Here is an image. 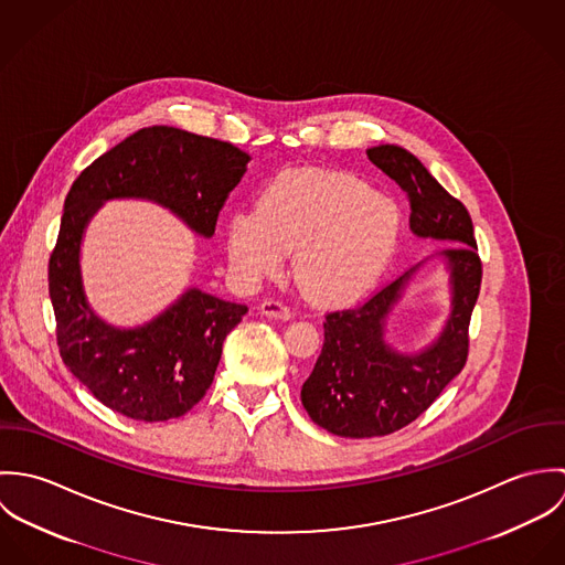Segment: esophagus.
Returning a JSON list of instances; mask_svg holds the SVG:
<instances>
[{"label":"esophagus","mask_w":565,"mask_h":565,"mask_svg":"<svg viewBox=\"0 0 565 565\" xmlns=\"http://www.w3.org/2000/svg\"><path fill=\"white\" fill-rule=\"evenodd\" d=\"M260 313L267 316V318H274V320H289L291 318V309L278 300H265L260 302Z\"/></svg>","instance_id":"1"}]
</instances>
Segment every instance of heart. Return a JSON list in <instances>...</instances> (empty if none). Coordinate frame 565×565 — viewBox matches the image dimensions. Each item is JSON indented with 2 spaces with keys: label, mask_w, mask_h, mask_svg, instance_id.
I'll list each match as a JSON object with an SVG mask.
<instances>
[{
  "label": "heart",
  "mask_w": 565,
  "mask_h": 565,
  "mask_svg": "<svg viewBox=\"0 0 565 565\" xmlns=\"http://www.w3.org/2000/svg\"><path fill=\"white\" fill-rule=\"evenodd\" d=\"M396 202L365 180L328 169L276 175L256 211H239L226 231L235 274L254 282L276 274L289 249L300 289L323 302L361 296L385 274L401 239Z\"/></svg>",
  "instance_id": "b5f03b06"
}]
</instances>
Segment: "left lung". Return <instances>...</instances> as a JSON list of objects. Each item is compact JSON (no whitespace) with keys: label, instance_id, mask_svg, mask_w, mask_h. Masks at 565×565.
I'll return each instance as SVG.
<instances>
[{"label":"left lung","instance_id":"obj_1","mask_svg":"<svg viewBox=\"0 0 565 565\" xmlns=\"http://www.w3.org/2000/svg\"><path fill=\"white\" fill-rule=\"evenodd\" d=\"M367 159L408 195L413 235L457 245L439 252L450 276L452 311L441 334L424 350L401 354L385 341L387 316L419 265L365 302L326 313L322 354L300 398L318 426L352 439L401 430L463 370L470 350L468 328L483 278L468 209L404 148H370Z\"/></svg>","mask_w":565,"mask_h":565}]
</instances>
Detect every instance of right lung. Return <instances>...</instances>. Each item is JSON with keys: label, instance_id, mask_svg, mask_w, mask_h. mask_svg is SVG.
I'll return each mask as SVG.
<instances>
[{"label": "right lung", "instance_id": "1", "mask_svg": "<svg viewBox=\"0 0 565 565\" xmlns=\"http://www.w3.org/2000/svg\"><path fill=\"white\" fill-rule=\"evenodd\" d=\"M247 161L233 143L152 126L90 162L72 184L50 256V298L63 363L104 406L141 422L191 411L211 387L224 339L247 307L186 289L143 326L115 328L99 320L82 287L81 243L88 220L106 200L143 198L169 209L198 235L213 237Z\"/></svg>", "mask_w": 565, "mask_h": 565}]
</instances>
